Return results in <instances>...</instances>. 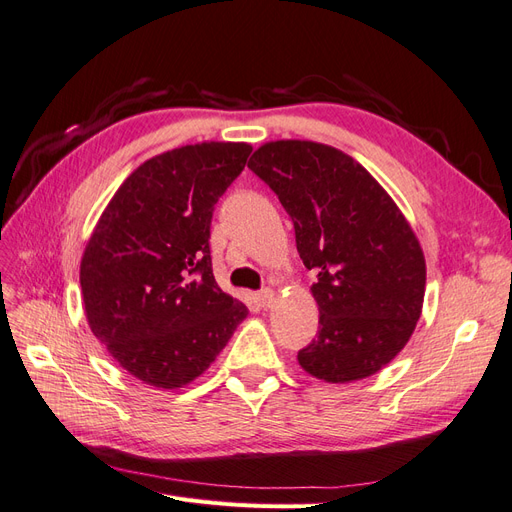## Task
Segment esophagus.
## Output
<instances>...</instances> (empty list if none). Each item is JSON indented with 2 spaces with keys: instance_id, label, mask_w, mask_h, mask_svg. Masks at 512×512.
I'll use <instances>...</instances> for the list:
<instances>
[{
  "instance_id": "esophagus-1",
  "label": "esophagus",
  "mask_w": 512,
  "mask_h": 512,
  "mask_svg": "<svg viewBox=\"0 0 512 512\" xmlns=\"http://www.w3.org/2000/svg\"><path fill=\"white\" fill-rule=\"evenodd\" d=\"M273 299H275V292H273L271 288H265V290L258 292V303H260L262 307H271Z\"/></svg>"
}]
</instances>
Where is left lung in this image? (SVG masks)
I'll return each mask as SVG.
<instances>
[{
    "instance_id": "obj_1",
    "label": "left lung",
    "mask_w": 512,
    "mask_h": 512,
    "mask_svg": "<svg viewBox=\"0 0 512 512\" xmlns=\"http://www.w3.org/2000/svg\"><path fill=\"white\" fill-rule=\"evenodd\" d=\"M290 215L318 282V335L299 365L322 382L374 376L404 350L423 312L425 256L395 200L348 153L271 141L247 162Z\"/></svg>"
}]
</instances>
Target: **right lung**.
Here are the masks:
<instances>
[{
	"label": "right lung",
	"instance_id": "obj_1",
	"mask_svg": "<svg viewBox=\"0 0 512 512\" xmlns=\"http://www.w3.org/2000/svg\"><path fill=\"white\" fill-rule=\"evenodd\" d=\"M250 153L218 141L160 153L119 185L91 232L81 260L89 329L143 384H190L247 316L215 282L209 230Z\"/></svg>",
	"mask_w": 512,
	"mask_h": 512
}]
</instances>
